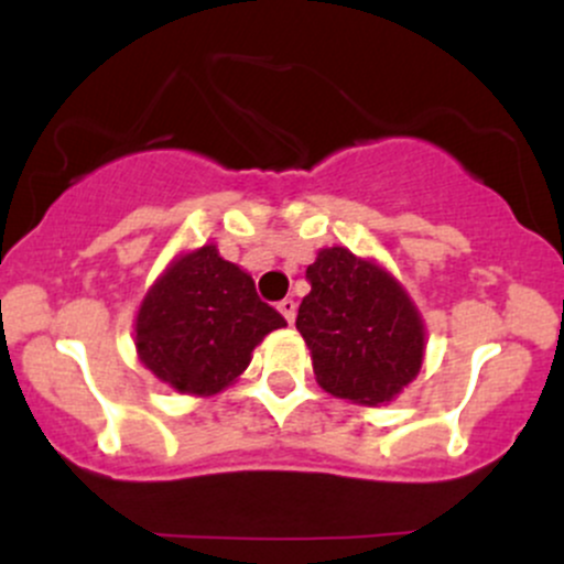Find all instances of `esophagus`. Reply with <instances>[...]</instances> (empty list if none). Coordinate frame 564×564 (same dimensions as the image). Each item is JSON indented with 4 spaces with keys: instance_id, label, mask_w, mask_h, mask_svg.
<instances>
[{
    "instance_id": "obj_1",
    "label": "esophagus",
    "mask_w": 564,
    "mask_h": 564,
    "mask_svg": "<svg viewBox=\"0 0 564 564\" xmlns=\"http://www.w3.org/2000/svg\"><path fill=\"white\" fill-rule=\"evenodd\" d=\"M278 313H281L283 318H286L289 326H291V323H294V318H296V302L294 300L278 302Z\"/></svg>"
}]
</instances>
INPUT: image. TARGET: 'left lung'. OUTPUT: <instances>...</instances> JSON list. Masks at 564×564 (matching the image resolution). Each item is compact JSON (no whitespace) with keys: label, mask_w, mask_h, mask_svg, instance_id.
<instances>
[{"label":"left lung","mask_w":564,"mask_h":564,"mask_svg":"<svg viewBox=\"0 0 564 564\" xmlns=\"http://www.w3.org/2000/svg\"><path fill=\"white\" fill-rule=\"evenodd\" d=\"M307 281L296 332L315 381L349 403H392L424 364L426 326L411 294L384 264L345 246L321 249Z\"/></svg>","instance_id":"1"}]
</instances>
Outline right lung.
<instances>
[{
    "instance_id": "right-lung-1",
    "label": "right lung",
    "mask_w": 564,
    "mask_h": 564,
    "mask_svg": "<svg viewBox=\"0 0 564 564\" xmlns=\"http://www.w3.org/2000/svg\"><path fill=\"white\" fill-rule=\"evenodd\" d=\"M281 313L257 296L254 278L223 260L217 243L180 251L145 291L134 318L140 364L180 394L230 387L251 352L275 328Z\"/></svg>"
}]
</instances>
